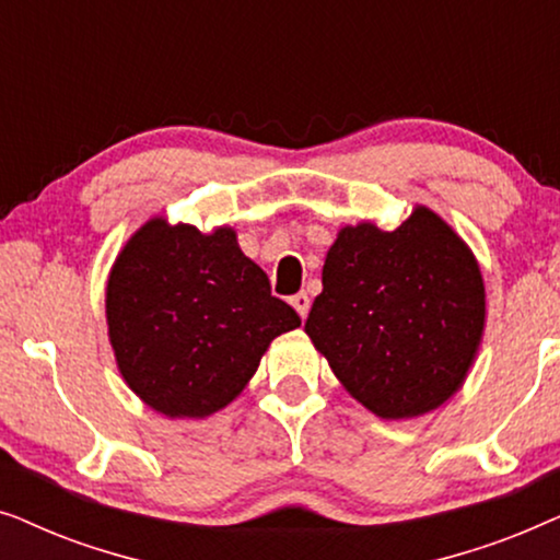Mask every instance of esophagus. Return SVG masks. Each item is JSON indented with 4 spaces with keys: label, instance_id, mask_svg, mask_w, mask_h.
Listing matches in <instances>:
<instances>
[{
    "label": "esophagus",
    "instance_id": "esophagus-1",
    "mask_svg": "<svg viewBox=\"0 0 560 560\" xmlns=\"http://www.w3.org/2000/svg\"><path fill=\"white\" fill-rule=\"evenodd\" d=\"M290 305H293V308L298 311V316L305 318V316H308V311H311V298H308V293H298V295L290 298Z\"/></svg>",
    "mask_w": 560,
    "mask_h": 560
}]
</instances>
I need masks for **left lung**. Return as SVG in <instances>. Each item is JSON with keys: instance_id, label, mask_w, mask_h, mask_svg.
<instances>
[{"instance_id": "left-lung-1", "label": "left lung", "mask_w": 560, "mask_h": 560, "mask_svg": "<svg viewBox=\"0 0 560 560\" xmlns=\"http://www.w3.org/2000/svg\"><path fill=\"white\" fill-rule=\"evenodd\" d=\"M305 334L347 393L385 420L418 418L464 385L485 331V280L425 206L393 232L343 226Z\"/></svg>"}]
</instances>
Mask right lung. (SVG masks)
Wrapping results in <instances>:
<instances>
[{
	"instance_id": "obj_1",
	"label": "right lung",
	"mask_w": 560,
	"mask_h": 560,
	"mask_svg": "<svg viewBox=\"0 0 560 560\" xmlns=\"http://www.w3.org/2000/svg\"><path fill=\"white\" fill-rule=\"evenodd\" d=\"M106 324L129 389L167 418H206L247 387L275 336L301 316L270 293L229 226L155 217L129 236L106 282Z\"/></svg>"
}]
</instances>
